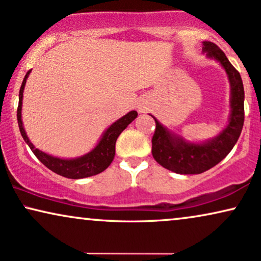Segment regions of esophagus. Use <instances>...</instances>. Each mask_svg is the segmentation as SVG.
<instances>
[{
  "label": "esophagus",
  "instance_id": "esophagus-1",
  "mask_svg": "<svg viewBox=\"0 0 261 261\" xmlns=\"http://www.w3.org/2000/svg\"><path fill=\"white\" fill-rule=\"evenodd\" d=\"M140 111H143V110H140Z\"/></svg>",
  "mask_w": 261,
  "mask_h": 261
}]
</instances>
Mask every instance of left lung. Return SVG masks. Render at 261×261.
Returning <instances> with one entry per match:
<instances>
[{
  "instance_id": "obj_1",
  "label": "left lung",
  "mask_w": 261,
  "mask_h": 261,
  "mask_svg": "<svg viewBox=\"0 0 261 261\" xmlns=\"http://www.w3.org/2000/svg\"><path fill=\"white\" fill-rule=\"evenodd\" d=\"M202 53L225 70L230 84V114L226 126L216 137L205 141H191L176 134L154 118L152 155L157 163L176 174H201L217 165L228 155L241 134L245 121V90L240 73L225 54L212 42H202Z\"/></svg>"
}]
</instances>
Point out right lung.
Listing matches in <instances>:
<instances>
[{"label":"right lung","instance_id":"right-lung-1","mask_svg":"<svg viewBox=\"0 0 261 261\" xmlns=\"http://www.w3.org/2000/svg\"><path fill=\"white\" fill-rule=\"evenodd\" d=\"M31 70H29L27 74L23 77L21 87H20L19 92V107L18 111H16V117H18V124L20 133H21L25 143L29 145L31 151L35 153V155L42 163L45 165L46 168L55 172L57 175L63 176L67 178H85L90 177V176L97 175L99 172L104 171L109 167L115 157V144L116 140L122 132L126 129L128 124L137 118L138 113L135 110H132L129 113L124 115L117 121H115L113 124H110L106 130L103 132L101 137L98 140L96 146L87 153L80 155V157L75 158H60L51 155L45 152L40 151L39 148H36L35 145L31 143L29 137H27L25 128H23L22 123V97H23V89H25L26 80L29 77Z\"/></svg>","mask_w":261,"mask_h":261}]
</instances>
